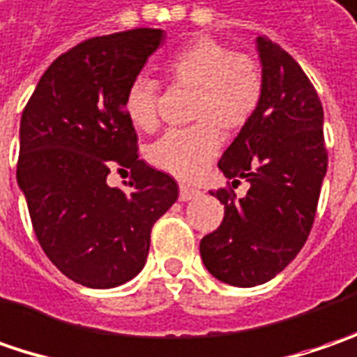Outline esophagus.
I'll list each match as a JSON object with an SVG mask.
<instances>
[{"label":"esophagus","instance_id":"esophagus-1","mask_svg":"<svg viewBox=\"0 0 357 357\" xmlns=\"http://www.w3.org/2000/svg\"><path fill=\"white\" fill-rule=\"evenodd\" d=\"M197 195H199V190L190 188V185H179V199L181 202H190V199H194Z\"/></svg>","mask_w":357,"mask_h":357}]
</instances>
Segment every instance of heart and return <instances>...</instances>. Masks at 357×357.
<instances>
[{
    "label": "heart",
    "instance_id": "obj_1",
    "mask_svg": "<svg viewBox=\"0 0 357 357\" xmlns=\"http://www.w3.org/2000/svg\"><path fill=\"white\" fill-rule=\"evenodd\" d=\"M167 84L188 89V117L195 121L185 130H169L151 144L149 162L181 179L197 178L215 158L222 132L243 130L264 98V70L248 52H234L220 39L199 36L165 57ZM123 112L133 128L153 132L160 123V86L137 75L123 93Z\"/></svg>",
    "mask_w": 357,
    "mask_h": 357
}]
</instances>
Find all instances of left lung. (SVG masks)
I'll return each instance as SVG.
<instances>
[{
    "mask_svg": "<svg viewBox=\"0 0 357 357\" xmlns=\"http://www.w3.org/2000/svg\"><path fill=\"white\" fill-rule=\"evenodd\" d=\"M257 52L264 98L218 162L231 185L245 178L250 190L241 200L231 185L213 194L224 204V222L199 241L209 273L238 287L270 282L298 256L316 220L328 169L316 87L268 36L257 38Z\"/></svg>",
    "mask_w": 357,
    "mask_h": 357,
    "instance_id": "1",
    "label": "left lung"
}]
</instances>
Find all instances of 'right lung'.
I'll use <instances>...</instances> for the list:
<instances>
[{
	"instance_id": "1",
	"label": "right lung",
	"mask_w": 357,
	"mask_h": 357,
	"mask_svg": "<svg viewBox=\"0 0 357 357\" xmlns=\"http://www.w3.org/2000/svg\"><path fill=\"white\" fill-rule=\"evenodd\" d=\"M162 29L89 38L41 75L22 114L17 183L41 250L87 287H116L146 266L153 224L178 183L137 153L123 93L160 45ZM112 169L130 172L112 188Z\"/></svg>"
}]
</instances>
